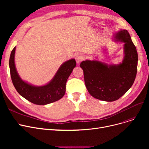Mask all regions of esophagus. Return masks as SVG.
Instances as JSON below:
<instances>
[{
    "label": "esophagus",
    "mask_w": 149,
    "mask_h": 149,
    "mask_svg": "<svg viewBox=\"0 0 149 149\" xmlns=\"http://www.w3.org/2000/svg\"><path fill=\"white\" fill-rule=\"evenodd\" d=\"M84 56L81 54H78L75 56V60H76V61L78 64H79L81 61H83L84 60Z\"/></svg>",
    "instance_id": "esophagus-1"
}]
</instances>
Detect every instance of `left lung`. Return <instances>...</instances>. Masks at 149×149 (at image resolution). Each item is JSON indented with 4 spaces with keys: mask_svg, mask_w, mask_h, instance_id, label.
<instances>
[{
    "mask_svg": "<svg viewBox=\"0 0 149 149\" xmlns=\"http://www.w3.org/2000/svg\"><path fill=\"white\" fill-rule=\"evenodd\" d=\"M112 40L124 43V57L120 63L108 65L97 60H86L80 63L89 93L105 101H114L126 93L137 72L138 52L128 31L120 29L115 33Z\"/></svg>",
    "mask_w": 149,
    "mask_h": 149,
    "instance_id": "1",
    "label": "left lung"
}]
</instances>
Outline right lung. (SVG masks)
I'll return each mask as SVG.
<instances>
[{
  "label": "right lung",
  "instance_id": "add662e5",
  "mask_svg": "<svg viewBox=\"0 0 149 149\" xmlns=\"http://www.w3.org/2000/svg\"><path fill=\"white\" fill-rule=\"evenodd\" d=\"M15 46L11 51L9 66L13 83L22 97L35 104L46 105L60 100L65 95L67 80L76 66L74 58L61 65L48 83L42 86H36L22 80L19 75L15 65Z\"/></svg>",
  "mask_w": 149,
  "mask_h": 149
}]
</instances>
